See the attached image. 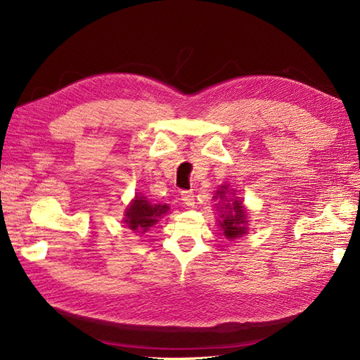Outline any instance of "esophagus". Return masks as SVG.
<instances>
[{
  "mask_svg": "<svg viewBox=\"0 0 360 360\" xmlns=\"http://www.w3.org/2000/svg\"><path fill=\"white\" fill-rule=\"evenodd\" d=\"M181 200L187 205V207H194V193L190 190H186L181 193Z\"/></svg>",
  "mask_w": 360,
  "mask_h": 360,
  "instance_id": "obj_1",
  "label": "esophagus"
}]
</instances>
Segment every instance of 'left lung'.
Here are the masks:
<instances>
[{
    "label": "left lung",
    "instance_id": "8db88e82",
    "mask_svg": "<svg viewBox=\"0 0 360 360\" xmlns=\"http://www.w3.org/2000/svg\"><path fill=\"white\" fill-rule=\"evenodd\" d=\"M228 186H221L217 193H215L214 199L226 200L228 199ZM233 194L235 193H231V196H233ZM219 210L221 212V220L219 221V224L226 238L233 240L248 233V228H245L248 226V212H245L241 200H238L237 198H231V200L224 202L223 207H219Z\"/></svg>",
    "mask_w": 360,
    "mask_h": 360
}]
</instances>
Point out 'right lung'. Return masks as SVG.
<instances>
[{
	"label": "right lung",
	"instance_id": "right-lung-1",
	"mask_svg": "<svg viewBox=\"0 0 360 360\" xmlns=\"http://www.w3.org/2000/svg\"><path fill=\"white\" fill-rule=\"evenodd\" d=\"M169 205L150 203L145 196H137L125 211V221L128 228L139 233H145L149 228L169 211Z\"/></svg>",
	"mask_w": 360,
	"mask_h": 360
}]
</instances>
